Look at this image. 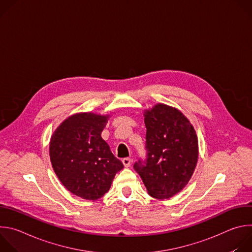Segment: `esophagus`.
I'll return each mask as SVG.
<instances>
[{"label":"esophagus","instance_id":"esophagus-1","mask_svg":"<svg viewBox=\"0 0 252 252\" xmlns=\"http://www.w3.org/2000/svg\"><path fill=\"white\" fill-rule=\"evenodd\" d=\"M122 161H123V163H124V165H125L126 167H128V166L130 165V163H131V159H130L129 158H124Z\"/></svg>","mask_w":252,"mask_h":252}]
</instances>
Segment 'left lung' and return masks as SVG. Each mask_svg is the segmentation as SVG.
Wrapping results in <instances>:
<instances>
[{
  "label": "left lung",
  "instance_id": "left-lung-1",
  "mask_svg": "<svg viewBox=\"0 0 252 252\" xmlns=\"http://www.w3.org/2000/svg\"><path fill=\"white\" fill-rule=\"evenodd\" d=\"M148 158L133 167L148 193L168 199L189 184L198 159V139L189 120L176 107L157 103L143 112Z\"/></svg>",
  "mask_w": 252,
  "mask_h": 252
}]
</instances>
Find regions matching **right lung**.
I'll list each match as a JSON object with an SVG mask.
<instances>
[{
	"instance_id": "1",
	"label": "right lung",
	"mask_w": 252,
	"mask_h": 252,
	"mask_svg": "<svg viewBox=\"0 0 252 252\" xmlns=\"http://www.w3.org/2000/svg\"><path fill=\"white\" fill-rule=\"evenodd\" d=\"M110 115L78 113L66 118L50 140L52 166L63 186L88 200L102 197L111 189L123 162L101 137Z\"/></svg>"
}]
</instances>
